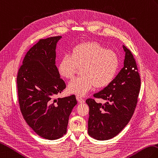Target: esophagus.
<instances>
[{
  "label": "esophagus",
  "mask_w": 158,
  "mask_h": 158,
  "mask_svg": "<svg viewBox=\"0 0 158 158\" xmlns=\"http://www.w3.org/2000/svg\"><path fill=\"white\" fill-rule=\"evenodd\" d=\"M76 99H77V100H78V102L80 103H83L85 102V99H83L82 97H80V96H77L76 97Z\"/></svg>",
  "instance_id": "esophagus-1"
}]
</instances>
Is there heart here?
<instances>
[{
  "label": "heart",
  "mask_w": 158,
  "mask_h": 158,
  "mask_svg": "<svg viewBox=\"0 0 158 158\" xmlns=\"http://www.w3.org/2000/svg\"><path fill=\"white\" fill-rule=\"evenodd\" d=\"M120 66L118 55L97 42H86L73 47L63 57L57 69L62 78L72 79L80 68V75L69 83V93L83 96L93 86L106 87L113 81Z\"/></svg>",
  "instance_id": "heart-1"
}]
</instances>
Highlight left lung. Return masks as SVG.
Wrapping results in <instances>:
<instances>
[{
    "mask_svg": "<svg viewBox=\"0 0 158 158\" xmlns=\"http://www.w3.org/2000/svg\"><path fill=\"white\" fill-rule=\"evenodd\" d=\"M125 51L124 67L113 81L100 92L93 94L106 103L86 99L89 107L88 133L99 141L108 140L118 135L127 126L134 114L141 88V78L132 52Z\"/></svg>",
    "mask_w": 158,
    "mask_h": 158,
    "instance_id": "obj_1",
    "label": "left lung"
}]
</instances>
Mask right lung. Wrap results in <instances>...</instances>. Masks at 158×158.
Wrapping results in <instances>:
<instances>
[{"mask_svg": "<svg viewBox=\"0 0 158 158\" xmlns=\"http://www.w3.org/2000/svg\"><path fill=\"white\" fill-rule=\"evenodd\" d=\"M61 36L40 39L27 52L17 76L21 112L29 127L41 137L61 138L77 104L74 94L55 97L66 88L55 65L56 44Z\"/></svg>", "mask_w": 158, "mask_h": 158, "instance_id": "right-lung-1", "label": "right lung"}]
</instances>
